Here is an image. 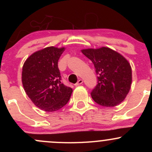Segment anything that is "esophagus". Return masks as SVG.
<instances>
[{
  "mask_svg": "<svg viewBox=\"0 0 152 152\" xmlns=\"http://www.w3.org/2000/svg\"><path fill=\"white\" fill-rule=\"evenodd\" d=\"M82 83H83V80H82V79H79V80H78V82H76V84L75 85L76 86L80 85H82Z\"/></svg>",
  "mask_w": 152,
  "mask_h": 152,
  "instance_id": "1",
  "label": "esophagus"
}]
</instances>
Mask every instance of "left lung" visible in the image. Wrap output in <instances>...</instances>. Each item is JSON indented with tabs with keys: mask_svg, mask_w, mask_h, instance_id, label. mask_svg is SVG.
<instances>
[{
	"mask_svg": "<svg viewBox=\"0 0 152 152\" xmlns=\"http://www.w3.org/2000/svg\"><path fill=\"white\" fill-rule=\"evenodd\" d=\"M82 53L96 68L98 84L91 92L98 104L112 107L120 104L126 97L132 84V67L121 53L107 47L87 48Z\"/></svg>",
	"mask_w": 152,
	"mask_h": 152,
	"instance_id": "left-lung-1",
	"label": "left lung"
}]
</instances>
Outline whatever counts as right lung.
Returning a JSON list of instances; mask_svg holds the SVG:
<instances>
[{
  "label": "right lung",
  "mask_w": 152,
  "mask_h": 152,
  "mask_svg": "<svg viewBox=\"0 0 152 152\" xmlns=\"http://www.w3.org/2000/svg\"><path fill=\"white\" fill-rule=\"evenodd\" d=\"M65 48L47 47L32 53L24 62L22 83L38 108L45 112L60 110L70 100L73 90L61 83L58 61Z\"/></svg>",
  "instance_id": "add662e5"
}]
</instances>
